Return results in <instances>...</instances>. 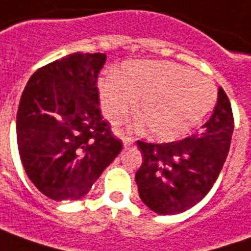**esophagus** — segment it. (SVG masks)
<instances>
[{"label":"esophagus","instance_id":"esophagus-1","mask_svg":"<svg viewBox=\"0 0 251 251\" xmlns=\"http://www.w3.org/2000/svg\"><path fill=\"white\" fill-rule=\"evenodd\" d=\"M122 142H123V146H124L126 149L129 147V146L134 145V139H131V138H128V136H123Z\"/></svg>","mask_w":251,"mask_h":251}]
</instances>
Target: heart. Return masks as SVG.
Returning <instances> with one entry per match:
<instances>
[{"instance_id":"obj_1","label":"heart","mask_w":251,"mask_h":251,"mask_svg":"<svg viewBox=\"0 0 251 251\" xmlns=\"http://www.w3.org/2000/svg\"><path fill=\"white\" fill-rule=\"evenodd\" d=\"M100 104L112 124H120L135 109L142 116L136 128L149 127L152 139L169 142L185 136L204 120L216 101L211 79L172 62L136 60L120 74H108L99 82Z\"/></svg>"}]
</instances>
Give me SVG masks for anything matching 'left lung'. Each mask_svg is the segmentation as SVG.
Masks as SVG:
<instances>
[{
  "label": "left lung",
  "mask_w": 251,
  "mask_h": 251,
  "mask_svg": "<svg viewBox=\"0 0 251 251\" xmlns=\"http://www.w3.org/2000/svg\"><path fill=\"white\" fill-rule=\"evenodd\" d=\"M234 131L231 104L219 88L201 134L172 143L138 142L143 163L135 174L142 201L159 215H176L201 201L218 179Z\"/></svg>",
  "instance_id": "obj_1"
}]
</instances>
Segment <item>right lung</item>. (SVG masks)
<instances>
[{
  "instance_id": "right-lung-1",
  "label": "right lung",
  "mask_w": 251,
  "mask_h": 251,
  "mask_svg": "<svg viewBox=\"0 0 251 251\" xmlns=\"http://www.w3.org/2000/svg\"><path fill=\"white\" fill-rule=\"evenodd\" d=\"M106 55L74 52L39 69L21 96L16 132L33 185L56 201L88 193L122 151L102 120L97 78Z\"/></svg>"
}]
</instances>
